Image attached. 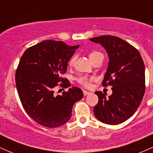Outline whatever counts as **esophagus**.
<instances>
[{
  "label": "esophagus",
  "instance_id": "obj_1",
  "mask_svg": "<svg viewBox=\"0 0 153 153\" xmlns=\"http://www.w3.org/2000/svg\"><path fill=\"white\" fill-rule=\"evenodd\" d=\"M91 93L88 92V91H83V95L84 96H87V95L90 94Z\"/></svg>",
  "mask_w": 153,
  "mask_h": 153
}]
</instances>
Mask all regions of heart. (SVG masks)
Masks as SVG:
<instances>
[{
	"mask_svg": "<svg viewBox=\"0 0 153 153\" xmlns=\"http://www.w3.org/2000/svg\"><path fill=\"white\" fill-rule=\"evenodd\" d=\"M100 54H102L100 53L99 52H97V51H93V52H91V53L89 54V57H90L91 60L93 62V61H94V59L98 57V56L100 55ZM75 57H73V58L71 59V61H70V65H73V63L75 62ZM78 80H79V82H80L81 85H83V86L88 88L91 85V82L94 80V78H89V77H87V76H82V77H80Z\"/></svg>",
	"mask_w": 153,
	"mask_h": 153,
	"instance_id": "b5f03b06",
	"label": "heart"
}]
</instances>
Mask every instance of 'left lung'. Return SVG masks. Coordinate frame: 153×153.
I'll return each mask as SVG.
<instances>
[{"label":"left lung","instance_id":"1","mask_svg":"<svg viewBox=\"0 0 153 153\" xmlns=\"http://www.w3.org/2000/svg\"><path fill=\"white\" fill-rule=\"evenodd\" d=\"M106 51L108 64L103 86L112 85V94L106 97L96 91L99 102L94 112L100 122L111 125L125 122L134 114L145 91V64L140 52L122 39L105 35L90 39Z\"/></svg>","mask_w":153,"mask_h":153}]
</instances>
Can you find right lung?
<instances>
[{"mask_svg": "<svg viewBox=\"0 0 153 153\" xmlns=\"http://www.w3.org/2000/svg\"><path fill=\"white\" fill-rule=\"evenodd\" d=\"M80 45L46 40L29 47L23 54L16 72V85L28 115L46 127L62 126L69 121L74 103L83 96L80 88L72 87L61 95L54 94L57 82L65 88L69 80L62 78L68 62Z\"/></svg>", "mask_w": 153, "mask_h": 153, "instance_id": "obj_1", "label": "right lung"}]
</instances>
